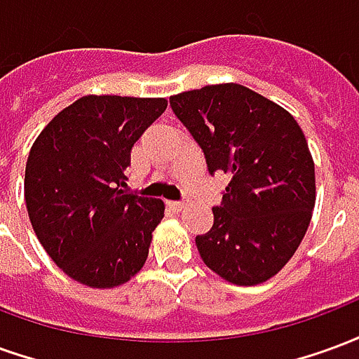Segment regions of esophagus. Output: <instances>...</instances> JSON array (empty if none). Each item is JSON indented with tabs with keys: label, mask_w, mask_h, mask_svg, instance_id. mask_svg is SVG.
<instances>
[{
	"label": "esophagus",
	"mask_w": 359,
	"mask_h": 359,
	"mask_svg": "<svg viewBox=\"0 0 359 359\" xmlns=\"http://www.w3.org/2000/svg\"><path fill=\"white\" fill-rule=\"evenodd\" d=\"M169 205H171L175 211H182L184 208H187V205H184V202H169Z\"/></svg>",
	"instance_id": "1"
}]
</instances>
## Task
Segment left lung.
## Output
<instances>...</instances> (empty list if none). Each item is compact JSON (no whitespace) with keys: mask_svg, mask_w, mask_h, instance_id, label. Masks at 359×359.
Instances as JSON below:
<instances>
[{"mask_svg":"<svg viewBox=\"0 0 359 359\" xmlns=\"http://www.w3.org/2000/svg\"><path fill=\"white\" fill-rule=\"evenodd\" d=\"M202 148L210 175H229L213 226L196 236L203 264L241 286L283 269L300 246L316 205V167L300 125L241 84H211L169 97Z\"/></svg>","mask_w":359,"mask_h":359,"instance_id":"left-lung-1","label":"left lung"}]
</instances>
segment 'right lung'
<instances>
[{
  "label": "right lung",
  "mask_w": 359,
  "mask_h": 359,
  "mask_svg": "<svg viewBox=\"0 0 359 359\" xmlns=\"http://www.w3.org/2000/svg\"><path fill=\"white\" fill-rule=\"evenodd\" d=\"M165 109L163 97L84 95L32 144L28 217L48 256L82 285H123L148 259L165 205L123 187L133 146Z\"/></svg>",
  "instance_id": "obj_1"
}]
</instances>
